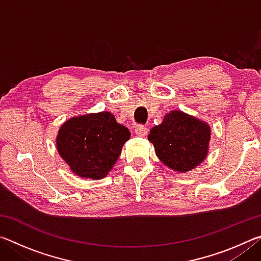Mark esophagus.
<instances>
[{
	"mask_svg": "<svg viewBox=\"0 0 261 261\" xmlns=\"http://www.w3.org/2000/svg\"><path fill=\"white\" fill-rule=\"evenodd\" d=\"M135 132H136V135H138L140 137H144V136L147 135L148 129L146 127V125L138 124V125H136V127H135Z\"/></svg>",
	"mask_w": 261,
	"mask_h": 261,
	"instance_id": "obj_1",
	"label": "esophagus"
}]
</instances>
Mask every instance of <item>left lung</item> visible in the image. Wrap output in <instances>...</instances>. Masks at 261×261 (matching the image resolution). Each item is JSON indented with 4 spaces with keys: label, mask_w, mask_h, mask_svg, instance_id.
I'll return each mask as SVG.
<instances>
[{
    "label": "left lung",
    "mask_w": 261,
    "mask_h": 261,
    "mask_svg": "<svg viewBox=\"0 0 261 261\" xmlns=\"http://www.w3.org/2000/svg\"><path fill=\"white\" fill-rule=\"evenodd\" d=\"M210 138L211 129L206 123L178 110L167 114L148 135L161 162L178 173L204 161Z\"/></svg>",
    "instance_id": "left-lung-1"
}]
</instances>
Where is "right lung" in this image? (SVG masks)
Here are the masks:
<instances>
[{
  "mask_svg": "<svg viewBox=\"0 0 261 261\" xmlns=\"http://www.w3.org/2000/svg\"><path fill=\"white\" fill-rule=\"evenodd\" d=\"M130 131L109 112L70 118L61 126L56 145L62 159L81 177L100 179L120 156Z\"/></svg>",
  "mask_w": 261,
  "mask_h": 261,
  "instance_id": "obj_1",
  "label": "right lung"
}]
</instances>
